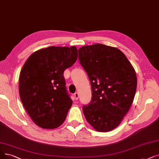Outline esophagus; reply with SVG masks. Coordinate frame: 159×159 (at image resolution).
I'll return each mask as SVG.
<instances>
[{
    "instance_id": "esophagus-1",
    "label": "esophagus",
    "mask_w": 159,
    "mask_h": 159,
    "mask_svg": "<svg viewBox=\"0 0 159 159\" xmlns=\"http://www.w3.org/2000/svg\"><path fill=\"white\" fill-rule=\"evenodd\" d=\"M79 96V93H78V92H75V93H74V98H75V99H78Z\"/></svg>"
}]
</instances>
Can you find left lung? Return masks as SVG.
<instances>
[{"label": "left lung", "mask_w": 159, "mask_h": 159, "mask_svg": "<svg viewBox=\"0 0 159 159\" xmlns=\"http://www.w3.org/2000/svg\"><path fill=\"white\" fill-rule=\"evenodd\" d=\"M78 51L92 86L91 102L82 107L85 118L96 130H112L133 103L137 86L134 69L116 47L95 44L82 47Z\"/></svg>", "instance_id": "obj_1"}]
</instances>
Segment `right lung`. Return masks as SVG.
I'll return each mask as SVG.
<instances>
[{"instance_id":"obj_1","label":"right lung","mask_w":159,"mask_h":159,"mask_svg":"<svg viewBox=\"0 0 159 159\" xmlns=\"http://www.w3.org/2000/svg\"><path fill=\"white\" fill-rule=\"evenodd\" d=\"M75 46H51L33 52L20 72V101L32 120L43 129H55L65 121L72 105L64 71L77 59Z\"/></svg>"}]
</instances>
